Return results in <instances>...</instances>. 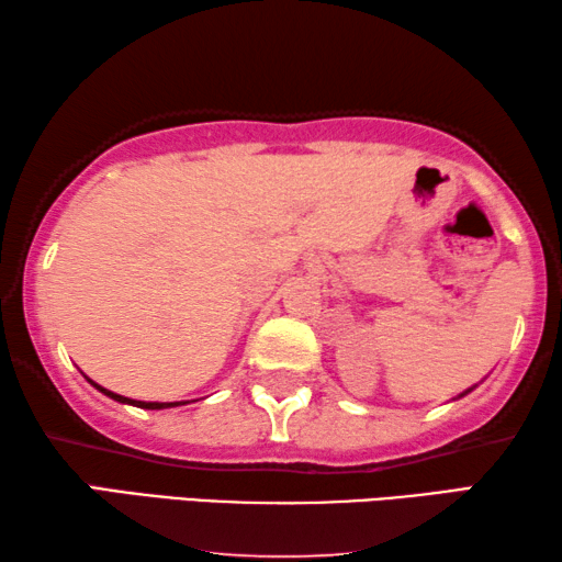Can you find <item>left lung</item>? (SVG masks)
Segmentation results:
<instances>
[{"instance_id": "obj_1", "label": "left lung", "mask_w": 562, "mask_h": 562, "mask_svg": "<svg viewBox=\"0 0 562 562\" xmlns=\"http://www.w3.org/2000/svg\"><path fill=\"white\" fill-rule=\"evenodd\" d=\"M470 390H473V387H470ZM470 390H468V393H470Z\"/></svg>"}]
</instances>
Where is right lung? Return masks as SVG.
<instances>
[{
  "label": "right lung",
  "instance_id": "obj_1",
  "mask_svg": "<svg viewBox=\"0 0 562 562\" xmlns=\"http://www.w3.org/2000/svg\"><path fill=\"white\" fill-rule=\"evenodd\" d=\"M92 382V380H89ZM92 385L100 390V393H104L106 397H112V400H117V403H127V405H135V407H142V409H165V407H177V405H184V403H145V400H130V397H124V395H117V393H112V390H104L102 385H97V382H92Z\"/></svg>",
  "mask_w": 562,
  "mask_h": 562
}]
</instances>
